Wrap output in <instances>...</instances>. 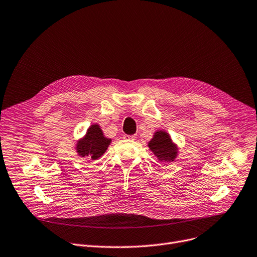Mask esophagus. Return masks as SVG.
Here are the masks:
<instances>
[{
	"instance_id": "obj_1",
	"label": "esophagus",
	"mask_w": 257,
	"mask_h": 257,
	"mask_svg": "<svg viewBox=\"0 0 257 257\" xmlns=\"http://www.w3.org/2000/svg\"><path fill=\"white\" fill-rule=\"evenodd\" d=\"M124 139H126V140H136L137 136H136V134H133V136H127V134H126Z\"/></svg>"
}]
</instances>
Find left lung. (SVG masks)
Returning a JSON list of instances; mask_svg holds the SVG:
<instances>
[{
	"mask_svg": "<svg viewBox=\"0 0 257 257\" xmlns=\"http://www.w3.org/2000/svg\"><path fill=\"white\" fill-rule=\"evenodd\" d=\"M151 151L160 161H174L177 155V149L172 143L169 134L165 131H157L149 143Z\"/></svg>",
	"mask_w": 257,
	"mask_h": 257,
	"instance_id": "left-lung-1",
	"label": "left lung"
}]
</instances>
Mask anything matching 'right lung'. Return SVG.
Masks as SVG:
<instances>
[{
	"label": "right lung",
	"mask_w": 257,
	"mask_h": 257,
	"mask_svg": "<svg viewBox=\"0 0 257 257\" xmlns=\"http://www.w3.org/2000/svg\"><path fill=\"white\" fill-rule=\"evenodd\" d=\"M110 142L103 136L99 125H91L86 136L77 143V152L81 157L96 160L104 154Z\"/></svg>",
	"instance_id": "add662e5"
}]
</instances>
